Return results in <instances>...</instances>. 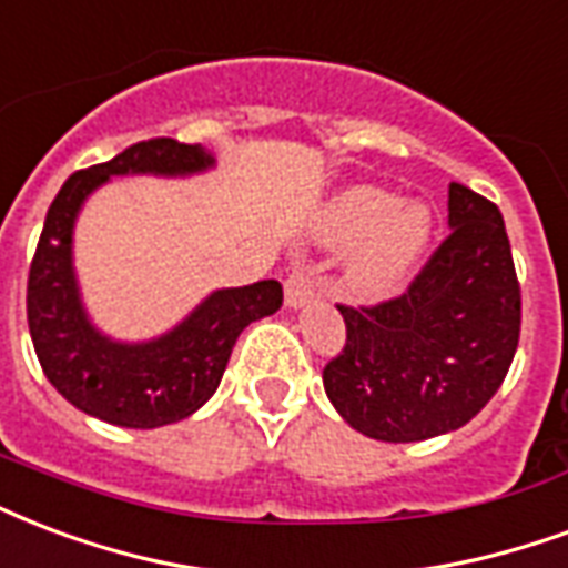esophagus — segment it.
Segmentation results:
<instances>
[{"instance_id": "obj_1", "label": "esophagus", "mask_w": 568, "mask_h": 568, "mask_svg": "<svg viewBox=\"0 0 568 568\" xmlns=\"http://www.w3.org/2000/svg\"><path fill=\"white\" fill-rule=\"evenodd\" d=\"M311 300H314V281H311L308 268L290 272V278L284 281V305L287 308H302Z\"/></svg>"}]
</instances>
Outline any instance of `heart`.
<instances>
[{"label": "heart", "mask_w": 568, "mask_h": 568, "mask_svg": "<svg viewBox=\"0 0 568 568\" xmlns=\"http://www.w3.org/2000/svg\"><path fill=\"white\" fill-rule=\"evenodd\" d=\"M434 215L425 203H404L381 185H349L338 191L314 224L317 245L349 251L344 293L353 302L395 296L428 248Z\"/></svg>", "instance_id": "1"}]
</instances>
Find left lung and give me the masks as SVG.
<instances>
[{"label":"left lung","mask_w":568,"mask_h":568,"mask_svg":"<svg viewBox=\"0 0 568 568\" xmlns=\"http://www.w3.org/2000/svg\"><path fill=\"white\" fill-rule=\"evenodd\" d=\"M449 230L404 296L338 305L347 344L323 386L341 419L371 440L458 430L500 389L518 349L521 287L500 209L452 182Z\"/></svg>","instance_id":"obj_1"}]
</instances>
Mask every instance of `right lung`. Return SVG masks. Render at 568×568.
<instances>
[{
  "instance_id": "1",
  "label": "right lung",
  "mask_w": 568,
  "mask_h": 568,
  "mask_svg": "<svg viewBox=\"0 0 568 568\" xmlns=\"http://www.w3.org/2000/svg\"><path fill=\"white\" fill-rule=\"evenodd\" d=\"M215 168L200 143L143 140L104 164L80 170L47 209L29 268V335L47 381L68 404L119 428H161L187 419L219 389L242 329L275 314L278 281L212 290L173 329L146 341H119L89 317L74 268V227L87 200L113 176L187 179Z\"/></svg>"
}]
</instances>
